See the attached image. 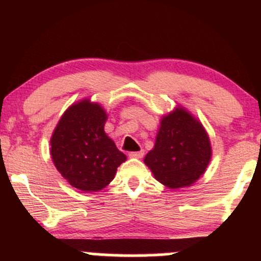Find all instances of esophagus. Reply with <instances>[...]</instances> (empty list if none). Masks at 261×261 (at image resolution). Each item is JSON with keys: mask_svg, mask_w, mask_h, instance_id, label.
I'll list each match as a JSON object with an SVG mask.
<instances>
[{"mask_svg": "<svg viewBox=\"0 0 261 261\" xmlns=\"http://www.w3.org/2000/svg\"><path fill=\"white\" fill-rule=\"evenodd\" d=\"M143 154H145V151H143V149H140V151L137 152H130V153H128L130 158H142Z\"/></svg>", "mask_w": 261, "mask_h": 261, "instance_id": "esophagus-1", "label": "esophagus"}]
</instances>
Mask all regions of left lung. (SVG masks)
<instances>
[{
	"instance_id": "8db88e82",
	"label": "left lung",
	"mask_w": 261,
	"mask_h": 261,
	"mask_svg": "<svg viewBox=\"0 0 261 261\" xmlns=\"http://www.w3.org/2000/svg\"><path fill=\"white\" fill-rule=\"evenodd\" d=\"M212 157L207 131L184 107L178 106L160 121L154 147L143 158L164 187L188 188L205 173Z\"/></svg>"
}]
</instances>
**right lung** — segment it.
Returning a JSON list of instances; mask_svg holds the SVG:
<instances>
[{
    "label": "right lung",
    "instance_id": "right-lung-1",
    "mask_svg": "<svg viewBox=\"0 0 261 261\" xmlns=\"http://www.w3.org/2000/svg\"><path fill=\"white\" fill-rule=\"evenodd\" d=\"M107 112L89 98L66 109L50 139V153L60 174L85 193L104 189L126 155L104 131Z\"/></svg>",
    "mask_w": 261,
    "mask_h": 261
}]
</instances>
